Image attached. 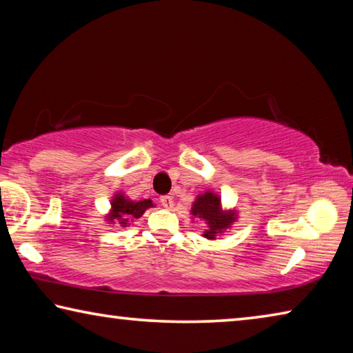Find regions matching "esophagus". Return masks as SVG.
Instances as JSON below:
<instances>
[{"label":"esophagus","instance_id":"34e87169","mask_svg":"<svg viewBox=\"0 0 353 353\" xmlns=\"http://www.w3.org/2000/svg\"><path fill=\"white\" fill-rule=\"evenodd\" d=\"M160 202H162V205L165 207V208H172V205H174V201H172V198L171 196H162V198H160Z\"/></svg>","mask_w":353,"mask_h":353}]
</instances>
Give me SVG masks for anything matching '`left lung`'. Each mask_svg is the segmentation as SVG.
<instances>
[{
  "mask_svg": "<svg viewBox=\"0 0 353 353\" xmlns=\"http://www.w3.org/2000/svg\"><path fill=\"white\" fill-rule=\"evenodd\" d=\"M190 213L191 221H204L207 229L202 234V236L207 238L208 241L216 240V236L223 235L224 232L229 230L232 224L238 219L236 210H232V208L224 210L221 196L210 190L196 196Z\"/></svg>",
  "mask_w": 353,
  "mask_h": 353,
  "instance_id": "left-lung-1",
  "label": "left lung"
}]
</instances>
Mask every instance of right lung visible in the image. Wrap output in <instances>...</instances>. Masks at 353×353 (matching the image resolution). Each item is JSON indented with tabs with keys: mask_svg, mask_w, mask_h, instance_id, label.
<instances>
[{
	"mask_svg": "<svg viewBox=\"0 0 353 353\" xmlns=\"http://www.w3.org/2000/svg\"><path fill=\"white\" fill-rule=\"evenodd\" d=\"M154 207L151 199L132 201L126 194L118 191L110 199V210L105 213L107 224H119L121 227H128L139 219L148 208Z\"/></svg>",
	"mask_w": 353,
	"mask_h": 353,
	"instance_id": "obj_1",
	"label": "right lung"
}]
</instances>
